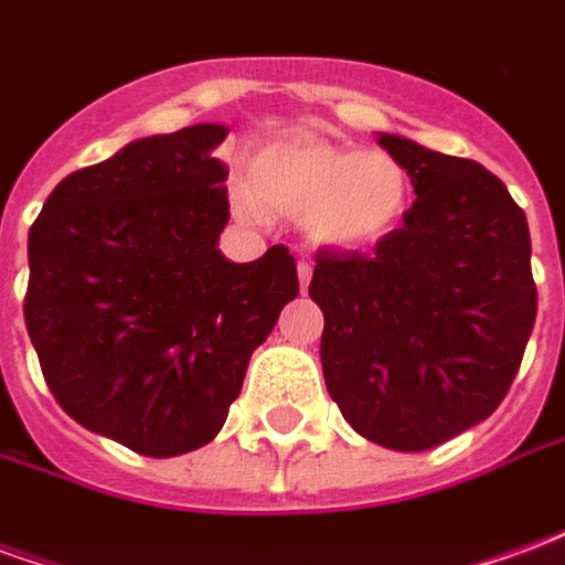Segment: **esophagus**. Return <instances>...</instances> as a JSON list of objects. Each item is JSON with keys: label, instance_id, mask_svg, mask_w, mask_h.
Instances as JSON below:
<instances>
[{"label": "esophagus", "instance_id": "34e87169", "mask_svg": "<svg viewBox=\"0 0 565 565\" xmlns=\"http://www.w3.org/2000/svg\"><path fill=\"white\" fill-rule=\"evenodd\" d=\"M296 271H299V287H302V290H306L308 287V281H311V263H308V259H299V263H296Z\"/></svg>", "mask_w": 565, "mask_h": 565}]
</instances>
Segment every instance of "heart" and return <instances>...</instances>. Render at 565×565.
I'll list each match as a JSON object with an SVG mask.
<instances>
[{
	"label": "heart",
	"mask_w": 565,
	"mask_h": 565,
	"mask_svg": "<svg viewBox=\"0 0 565 565\" xmlns=\"http://www.w3.org/2000/svg\"><path fill=\"white\" fill-rule=\"evenodd\" d=\"M250 190L263 205L306 217L323 245L356 247L381 238L399 221L408 178L387 153L299 136L259 150L250 162ZM238 211L247 221H259V205L247 193L238 196Z\"/></svg>",
	"instance_id": "obj_1"
}]
</instances>
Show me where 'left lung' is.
Segmentation results:
<instances>
[{
    "mask_svg": "<svg viewBox=\"0 0 565 565\" xmlns=\"http://www.w3.org/2000/svg\"><path fill=\"white\" fill-rule=\"evenodd\" d=\"M417 199L372 254L320 247V363L360 436L426 450L497 412L533 332L530 226L484 166L381 136Z\"/></svg>",
    "mask_w": 565,
    "mask_h": 565,
    "instance_id": "obj_1",
    "label": "left lung"
}]
</instances>
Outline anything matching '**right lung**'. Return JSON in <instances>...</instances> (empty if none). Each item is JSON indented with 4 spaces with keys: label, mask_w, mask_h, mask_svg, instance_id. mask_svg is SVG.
Segmentation results:
<instances>
[{
    "label": "right lung",
    "mask_w": 565,
    "mask_h": 565,
    "mask_svg": "<svg viewBox=\"0 0 565 565\" xmlns=\"http://www.w3.org/2000/svg\"><path fill=\"white\" fill-rule=\"evenodd\" d=\"M226 127L196 124L63 178L30 230L23 318L68 417L145 457L221 433L247 360L299 294L284 245L217 250Z\"/></svg>",
    "instance_id": "right-lung-1"
}]
</instances>
